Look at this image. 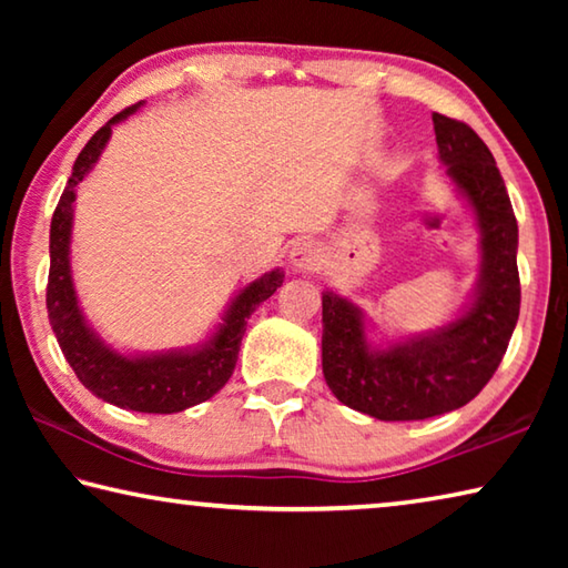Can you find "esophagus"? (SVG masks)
I'll return each mask as SVG.
<instances>
[{
  "mask_svg": "<svg viewBox=\"0 0 568 568\" xmlns=\"http://www.w3.org/2000/svg\"><path fill=\"white\" fill-rule=\"evenodd\" d=\"M291 265L295 271H318L323 265V250L311 237L297 240L291 250Z\"/></svg>",
  "mask_w": 568,
  "mask_h": 568,
  "instance_id": "1",
  "label": "esophagus"
}]
</instances>
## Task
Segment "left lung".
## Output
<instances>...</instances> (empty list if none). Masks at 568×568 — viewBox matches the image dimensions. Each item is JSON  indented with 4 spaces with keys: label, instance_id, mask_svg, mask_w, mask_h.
<instances>
[{
    "label": "left lung",
    "instance_id": "8db88e82",
    "mask_svg": "<svg viewBox=\"0 0 568 568\" xmlns=\"http://www.w3.org/2000/svg\"><path fill=\"white\" fill-rule=\"evenodd\" d=\"M438 160L474 210L480 271L470 301L436 331L378 345L363 311L323 293V376L333 396L378 420H423L476 398L501 363L521 307L518 225L501 172L466 122L434 112Z\"/></svg>",
    "mask_w": 568,
    "mask_h": 568
}]
</instances>
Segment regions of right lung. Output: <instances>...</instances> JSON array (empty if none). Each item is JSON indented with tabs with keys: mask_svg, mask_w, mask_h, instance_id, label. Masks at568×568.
I'll return each mask as SVG.
<instances>
[{
	"mask_svg": "<svg viewBox=\"0 0 568 568\" xmlns=\"http://www.w3.org/2000/svg\"><path fill=\"white\" fill-rule=\"evenodd\" d=\"M140 104L122 110L120 114L92 134L88 145L74 160L72 178L67 180L60 203L52 215L50 227V283H47V313L52 331L72 365L77 378L94 396L112 403L118 408L140 413H178L197 406L225 386L233 376L237 351L243 343L247 318L255 307L267 301L283 285L285 273L281 267L265 273L245 285L217 323L215 333L207 341L192 348L162 351V353H120L104 343L98 331L84 318L77 301L72 267H70V240L74 220L77 185L98 165L102 150L108 148L112 128L140 110Z\"/></svg>",
	"mask_w": 568,
	"mask_h": 568,
	"instance_id": "1",
	"label": "right lung"
}]
</instances>
